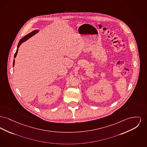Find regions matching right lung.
<instances>
[{
    "mask_svg": "<svg viewBox=\"0 0 147 147\" xmlns=\"http://www.w3.org/2000/svg\"><path fill=\"white\" fill-rule=\"evenodd\" d=\"M39 32V30H38V29L34 30H33V32H30V33H29L28 34L26 35V36H24L23 38H22L20 40L19 43L18 44L17 51H16V53H15V54H14V58H16V57H17L18 52V48H19V47L20 46V45L23 43H24V42L26 41L28 39H29L30 37L33 36V35H34L36 34V33H38ZM14 64H15V60L14 59V61H13V67H14Z\"/></svg>",
    "mask_w": 147,
    "mask_h": 147,
    "instance_id": "obj_1",
    "label": "right lung"
}]
</instances>
